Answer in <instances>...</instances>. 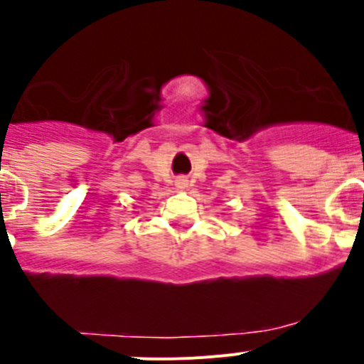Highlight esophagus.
Listing matches in <instances>:
<instances>
[{
	"instance_id": "esophagus-1",
	"label": "esophagus",
	"mask_w": 364,
	"mask_h": 364,
	"mask_svg": "<svg viewBox=\"0 0 364 364\" xmlns=\"http://www.w3.org/2000/svg\"><path fill=\"white\" fill-rule=\"evenodd\" d=\"M186 185H188V181H186L185 178H179L178 181H176V188L178 190H185Z\"/></svg>"
}]
</instances>
